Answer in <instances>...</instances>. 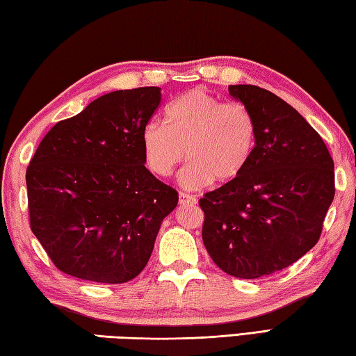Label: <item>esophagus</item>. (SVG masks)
I'll return each instance as SVG.
<instances>
[{
	"mask_svg": "<svg viewBox=\"0 0 356 356\" xmlns=\"http://www.w3.org/2000/svg\"><path fill=\"white\" fill-rule=\"evenodd\" d=\"M195 203H197V198L194 195L184 194V192L179 194V204H195Z\"/></svg>",
	"mask_w": 356,
	"mask_h": 356,
	"instance_id": "1",
	"label": "esophagus"
}]
</instances>
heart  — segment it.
I'll return each instance as SVG.
<instances>
[{"instance_id": "1", "label": "heart", "mask_w": 356, "mask_h": 356, "mask_svg": "<svg viewBox=\"0 0 356 356\" xmlns=\"http://www.w3.org/2000/svg\"><path fill=\"white\" fill-rule=\"evenodd\" d=\"M257 143V122L244 103L228 102L204 89H192L167 106L165 124L149 122L142 129L148 170L170 177L188 153L179 184L189 191L229 183L244 172Z\"/></svg>"}]
</instances>
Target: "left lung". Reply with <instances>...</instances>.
I'll return each instance as SVG.
<instances>
[{"label":"left lung","instance_id":"obj_1","mask_svg":"<svg viewBox=\"0 0 356 356\" xmlns=\"http://www.w3.org/2000/svg\"><path fill=\"white\" fill-rule=\"evenodd\" d=\"M257 122V143L238 178L200 198L203 244L232 277L253 280L294 264L321 238L334 198V164L317 131L275 93L228 87Z\"/></svg>","mask_w":356,"mask_h":356}]
</instances>
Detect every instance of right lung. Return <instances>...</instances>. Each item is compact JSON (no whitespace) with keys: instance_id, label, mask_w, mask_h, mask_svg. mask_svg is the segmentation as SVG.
<instances>
[{"instance_id":"1","label":"right lung","mask_w":356,"mask_h":356,"mask_svg":"<svg viewBox=\"0 0 356 356\" xmlns=\"http://www.w3.org/2000/svg\"><path fill=\"white\" fill-rule=\"evenodd\" d=\"M159 87L115 90L54 124L26 168L31 229L60 272L118 284L136 278L178 192L145 167L142 129Z\"/></svg>"}]
</instances>
